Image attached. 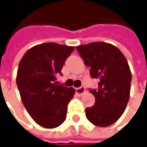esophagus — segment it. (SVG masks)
I'll list each match as a JSON object with an SVG mask.
<instances>
[{"label": "esophagus", "instance_id": "34e87169", "mask_svg": "<svg viewBox=\"0 0 147 147\" xmlns=\"http://www.w3.org/2000/svg\"><path fill=\"white\" fill-rule=\"evenodd\" d=\"M84 92H85V88L84 86H81L80 87V88H76V94H77L78 96H81Z\"/></svg>", "mask_w": 147, "mask_h": 147}]
</instances>
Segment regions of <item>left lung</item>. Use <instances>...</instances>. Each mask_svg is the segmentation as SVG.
Wrapping results in <instances>:
<instances>
[{"mask_svg":"<svg viewBox=\"0 0 147 147\" xmlns=\"http://www.w3.org/2000/svg\"><path fill=\"white\" fill-rule=\"evenodd\" d=\"M90 67L91 77L98 79V88L90 89L95 104L85 109L88 120L100 127L116 122L123 114L129 99L131 71L128 62L119 49L102 42L76 47Z\"/></svg>","mask_w":147,"mask_h":147,"instance_id":"obj_1","label":"left lung"}]
</instances>
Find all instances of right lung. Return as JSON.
<instances>
[{
    "mask_svg": "<svg viewBox=\"0 0 147 147\" xmlns=\"http://www.w3.org/2000/svg\"><path fill=\"white\" fill-rule=\"evenodd\" d=\"M55 42L28 50L19 63L17 85L24 106L36 123L44 128L59 126L66 119L75 89L57 84V74L74 51Z\"/></svg>",
    "mask_w": 147,
    "mask_h": 147,
    "instance_id": "obj_1",
    "label": "right lung"
}]
</instances>
